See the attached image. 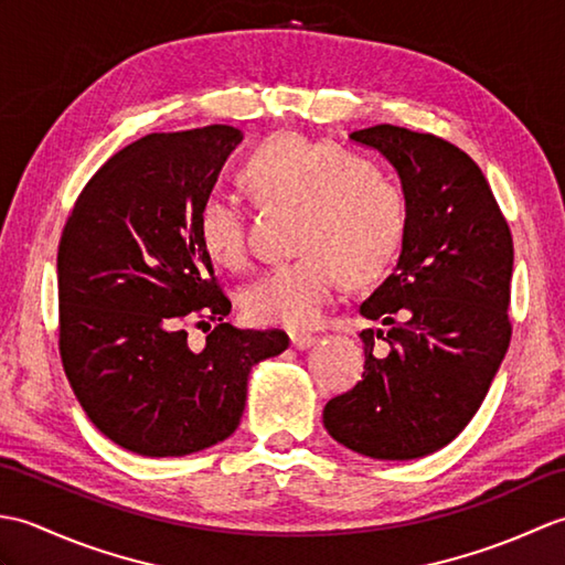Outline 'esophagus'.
I'll list each match as a JSON object with an SVG mask.
<instances>
[{"label": "esophagus", "mask_w": 565, "mask_h": 565, "mask_svg": "<svg viewBox=\"0 0 565 565\" xmlns=\"http://www.w3.org/2000/svg\"><path fill=\"white\" fill-rule=\"evenodd\" d=\"M316 342H318L316 334H306V332H294L291 334L294 350H308V347H313Z\"/></svg>", "instance_id": "esophagus-1"}]
</instances>
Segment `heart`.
Here are the masks:
<instances>
[{
    "label": "heart",
    "mask_w": 565,
    "mask_h": 565,
    "mask_svg": "<svg viewBox=\"0 0 565 565\" xmlns=\"http://www.w3.org/2000/svg\"><path fill=\"white\" fill-rule=\"evenodd\" d=\"M237 184L259 206H291L298 255L257 276L243 291L245 313L262 326L313 328L334 284H376L398 259L407 203L395 177L340 142L301 134L259 140L237 167ZM206 255L225 267L245 259V221L233 201L206 199L196 213Z\"/></svg>",
    "instance_id": "1"
}]
</instances>
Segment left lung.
I'll use <instances>...</instances> for the list:
<instances>
[{"instance_id": "obj_1", "label": "left lung", "mask_w": 565, "mask_h": 565, "mask_svg": "<svg viewBox=\"0 0 565 565\" xmlns=\"http://www.w3.org/2000/svg\"><path fill=\"white\" fill-rule=\"evenodd\" d=\"M350 138L398 174L407 233L395 271L359 306L388 330L359 334L362 381L326 405L322 425L369 459L411 461L471 423L505 359L512 235L481 167L451 142L391 124Z\"/></svg>"}]
</instances>
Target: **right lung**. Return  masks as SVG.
<instances>
[{"label":"right lung","instance_id":"1","mask_svg":"<svg viewBox=\"0 0 565 565\" xmlns=\"http://www.w3.org/2000/svg\"><path fill=\"white\" fill-rule=\"evenodd\" d=\"M243 134L206 126L152 134L84 186L57 245L60 356L82 411L140 456H186L233 435L255 364L281 330H237L201 247L196 213ZM220 326L201 351L185 326Z\"/></svg>","mask_w":565,"mask_h":565}]
</instances>
